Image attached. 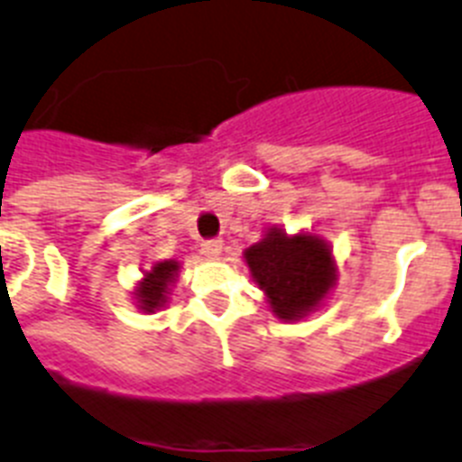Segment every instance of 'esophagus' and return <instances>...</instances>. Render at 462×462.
<instances>
[{"label": "esophagus", "instance_id": "obj_1", "mask_svg": "<svg viewBox=\"0 0 462 462\" xmlns=\"http://www.w3.org/2000/svg\"><path fill=\"white\" fill-rule=\"evenodd\" d=\"M222 240L219 238H210V240H203V254L208 259H219V254H222Z\"/></svg>", "mask_w": 462, "mask_h": 462}]
</instances>
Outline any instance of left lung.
<instances>
[{"label": "left lung", "mask_w": 462, "mask_h": 462, "mask_svg": "<svg viewBox=\"0 0 462 462\" xmlns=\"http://www.w3.org/2000/svg\"><path fill=\"white\" fill-rule=\"evenodd\" d=\"M252 278L266 291L282 320H297L318 306L337 280L332 252L310 234L287 236L271 228L266 238L245 250Z\"/></svg>", "instance_id": "1"}]
</instances>
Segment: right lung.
Wrapping results in <instances>:
<instances>
[{
	"label": "right lung",
	"instance_id": "right-lung-1",
	"mask_svg": "<svg viewBox=\"0 0 462 462\" xmlns=\"http://www.w3.org/2000/svg\"><path fill=\"white\" fill-rule=\"evenodd\" d=\"M177 262H159L153 263L152 271L144 275V282L137 290V299H140V309L153 313L156 309H161L165 303V294H168V285L175 280L177 273Z\"/></svg>",
	"mask_w": 462,
	"mask_h": 462
}]
</instances>
